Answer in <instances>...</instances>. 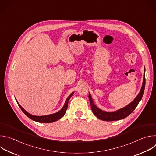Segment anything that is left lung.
Listing matches in <instances>:
<instances>
[{
  "label": "left lung",
  "instance_id": "1",
  "mask_svg": "<svg viewBox=\"0 0 156 156\" xmlns=\"http://www.w3.org/2000/svg\"><path fill=\"white\" fill-rule=\"evenodd\" d=\"M145 83H146V79H145V68H144L143 82L141 89L138 95L129 104H128V105H126V107L121 109H119L112 112H105V111H103L100 108H99L93 102L91 94L89 93V100L90 101L91 110L93 111V114L99 119L104 121H115V120H121L124 118H126L133 112V111L135 109V108L138 105L140 101L142 99L144 91V88H145Z\"/></svg>",
  "mask_w": 156,
  "mask_h": 156
}]
</instances>
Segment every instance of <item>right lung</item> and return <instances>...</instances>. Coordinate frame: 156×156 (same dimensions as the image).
I'll list each match as a JSON object with an SVG mask.
<instances>
[{"label": "right lung", "instance_id": "right-lung-1", "mask_svg": "<svg viewBox=\"0 0 156 156\" xmlns=\"http://www.w3.org/2000/svg\"><path fill=\"white\" fill-rule=\"evenodd\" d=\"M73 92L67 98V99H66L65 104L63 105V107L62 108V109L60 110H59L58 112L53 114H51V115H44V116H35L33 115H31L30 114H29L28 112H27V111L22 107L17 102L18 105H19V107H20V108L21 109V110L23 111V112L30 119H31V120L39 122V123H52V122H54L55 121H57L58 120H59L60 119H61L62 117H63V115H65V112H66V110L67 109L68 107V104H69V99H70V98L72 96V95L73 94Z\"/></svg>", "mask_w": 156, "mask_h": 156}]
</instances>
